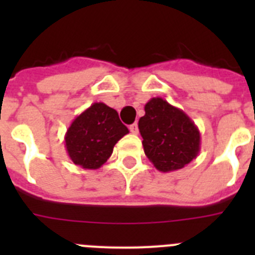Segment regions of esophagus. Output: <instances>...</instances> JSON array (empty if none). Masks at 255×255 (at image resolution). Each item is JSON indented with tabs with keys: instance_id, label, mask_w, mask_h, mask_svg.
<instances>
[{
	"instance_id": "34e87169",
	"label": "esophagus",
	"mask_w": 255,
	"mask_h": 255,
	"mask_svg": "<svg viewBox=\"0 0 255 255\" xmlns=\"http://www.w3.org/2000/svg\"><path fill=\"white\" fill-rule=\"evenodd\" d=\"M129 129H130V131L132 132V134H138V124L134 123L132 125L129 126Z\"/></svg>"
}]
</instances>
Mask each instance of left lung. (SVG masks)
Here are the masks:
<instances>
[{"mask_svg": "<svg viewBox=\"0 0 255 255\" xmlns=\"http://www.w3.org/2000/svg\"><path fill=\"white\" fill-rule=\"evenodd\" d=\"M139 119L144 153L161 172L185 167L200 150V132L185 112L155 97L144 106Z\"/></svg>", "mask_w": 255, "mask_h": 255, "instance_id": "left-lung-1", "label": "left lung"}]
</instances>
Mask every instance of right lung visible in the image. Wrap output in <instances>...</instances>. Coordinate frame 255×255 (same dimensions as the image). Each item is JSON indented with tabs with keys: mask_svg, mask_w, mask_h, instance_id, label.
<instances>
[{
	"mask_svg": "<svg viewBox=\"0 0 255 255\" xmlns=\"http://www.w3.org/2000/svg\"><path fill=\"white\" fill-rule=\"evenodd\" d=\"M128 132L116 110L96 102L74 119L65 134V147L74 163L85 170H97Z\"/></svg>",
	"mask_w": 255,
	"mask_h": 255,
	"instance_id": "right-lung-1",
	"label": "right lung"
}]
</instances>
